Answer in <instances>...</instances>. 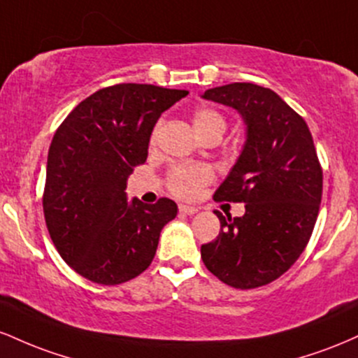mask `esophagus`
<instances>
[{"instance_id": "obj_1", "label": "esophagus", "mask_w": 358, "mask_h": 358, "mask_svg": "<svg viewBox=\"0 0 358 358\" xmlns=\"http://www.w3.org/2000/svg\"><path fill=\"white\" fill-rule=\"evenodd\" d=\"M178 210L180 213H183V215H195V213L199 212V208L192 207V205H178Z\"/></svg>"}]
</instances>
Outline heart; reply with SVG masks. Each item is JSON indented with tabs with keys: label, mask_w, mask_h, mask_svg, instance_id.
I'll return each instance as SVG.
<instances>
[{
	"label": "heart",
	"mask_w": 358,
	"mask_h": 358,
	"mask_svg": "<svg viewBox=\"0 0 358 358\" xmlns=\"http://www.w3.org/2000/svg\"><path fill=\"white\" fill-rule=\"evenodd\" d=\"M192 122L195 127L196 134L202 139L210 136H219L225 133L227 121L224 114L210 106H200L193 110ZM158 124L155 126L151 133V141H155L158 134ZM215 178L213 170L207 165H199V163H180L170 168L166 175V187L178 199H195L207 185H210Z\"/></svg>",
	"instance_id": "1"
}]
</instances>
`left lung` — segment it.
Instances as JSON below:
<instances>
[{
  "label": "left lung",
  "instance_id": "obj_1",
  "mask_svg": "<svg viewBox=\"0 0 358 358\" xmlns=\"http://www.w3.org/2000/svg\"><path fill=\"white\" fill-rule=\"evenodd\" d=\"M203 99L231 106L248 126L244 150L215 202L245 203L242 217L215 210L220 232L203 244V264L237 289L266 286L286 273L313 234L323 170L310 129L274 90L234 82L205 90Z\"/></svg>",
  "mask_w": 358,
  "mask_h": 358
}]
</instances>
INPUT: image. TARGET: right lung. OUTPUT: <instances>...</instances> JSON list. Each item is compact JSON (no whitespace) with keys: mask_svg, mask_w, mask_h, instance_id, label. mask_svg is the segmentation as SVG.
Masks as SVG:
<instances>
[{"mask_svg":"<svg viewBox=\"0 0 358 358\" xmlns=\"http://www.w3.org/2000/svg\"><path fill=\"white\" fill-rule=\"evenodd\" d=\"M188 90L151 84L99 89L64 119L48 150L43 215L53 245L89 281L114 286L153 261L176 203H127L126 180L148 158L151 131Z\"/></svg>","mask_w":358,"mask_h":358,"instance_id":"1","label":"right lung"}]
</instances>
